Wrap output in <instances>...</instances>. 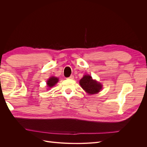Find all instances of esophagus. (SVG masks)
Returning <instances> with one entry per match:
<instances>
[{"instance_id":"34e87169","label":"esophagus","mask_w":147,"mask_h":147,"mask_svg":"<svg viewBox=\"0 0 147 147\" xmlns=\"http://www.w3.org/2000/svg\"><path fill=\"white\" fill-rule=\"evenodd\" d=\"M68 78H69V79H72V80H73L74 78V75H70V76Z\"/></svg>"}]
</instances>
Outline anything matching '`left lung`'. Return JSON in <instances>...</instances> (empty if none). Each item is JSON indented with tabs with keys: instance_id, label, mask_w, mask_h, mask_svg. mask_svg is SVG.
Instances as JSON below:
<instances>
[{
	"instance_id": "1",
	"label": "left lung",
	"mask_w": 147,
	"mask_h": 147,
	"mask_svg": "<svg viewBox=\"0 0 147 147\" xmlns=\"http://www.w3.org/2000/svg\"><path fill=\"white\" fill-rule=\"evenodd\" d=\"M83 90L89 94H97L100 91L102 85L100 83L93 80L89 75H84L79 82Z\"/></svg>"
}]
</instances>
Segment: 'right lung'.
<instances>
[{
  "label": "right lung",
  "mask_w": 147,
  "mask_h": 147,
  "mask_svg": "<svg viewBox=\"0 0 147 147\" xmlns=\"http://www.w3.org/2000/svg\"><path fill=\"white\" fill-rule=\"evenodd\" d=\"M58 81H59L58 78L55 77L54 76L51 77L47 80V86L48 88H52L53 86H54L57 82H58Z\"/></svg>",
  "instance_id": "obj_1"
}]
</instances>
